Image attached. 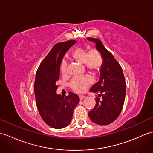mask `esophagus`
<instances>
[{"instance_id": "34e87169", "label": "esophagus", "mask_w": 153, "mask_h": 153, "mask_svg": "<svg viewBox=\"0 0 153 153\" xmlns=\"http://www.w3.org/2000/svg\"><path fill=\"white\" fill-rule=\"evenodd\" d=\"M79 98L80 100H83L85 98V96H83V95H79Z\"/></svg>"}]
</instances>
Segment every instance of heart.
Returning a JSON list of instances; mask_svg holds the SVG:
<instances>
[{
  "label": "heart",
  "mask_w": 153,
  "mask_h": 153,
  "mask_svg": "<svg viewBox=\"0 0 153 153\" xmlns=\"http://www.w3.org/2000/svg\"><path fill=\"white\" fill-rule=\"evenodd\" d=\"M70 58L79 64H84L87 70L95 76L98 74L103 63V58L100 52L96 48H91L87 52L85 48L77 46L74 48L70 54ZM67 64L63 62L60 66L61 74L65 76L66 74ZM93 83L90 76H83L74 78L70 86L71 89L77 93H83L89 88Z\"/></svg>",
  "instance_id": "heart-1"
}]
</instances>
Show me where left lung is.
Here are the masks:
<instances>
[{
	"label": "left lung",
	"mask_w": 153,
	"mask_h": 153,
	"mask_svg": "<svg viewBox=\"0 0 153 153\" xmlns=\"http://www.w3.org/2000/svg\"><path fill=\"white\" fill-rule=\"evenodd\" d=\"M87 39L96 44V48L101 54L103 63L100 69L99 81L90 91L99 93L96 105L89 112L91 121L98 125H108L116 120L121 112L126 97V82L122 68L113 55L106 49L99 39Z\"/></svg>",
	"instance_id": "left-lung-1"
}]
</instances>
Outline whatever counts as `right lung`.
<instances>
[{
	"label": "right lung",
	"mask_w": 153,
	"mask_h": 153,
	"mask_svg": "<svg viewBox=\"0 0 153 153\" xmlns=\"http://www.w3.org/2000/svg\"><path fill=\"white\" fill-rule=\"evenodd\" d=\"M76 43L70 40L54 45L37 70L34 91L38 111L43 121L54 129L69 124L75 107L79 102V97L71 92L65 97L56 94L61 62L66 51Z\"/></svg>",
	"instance_id": "add662e5"
}]
</instances>
